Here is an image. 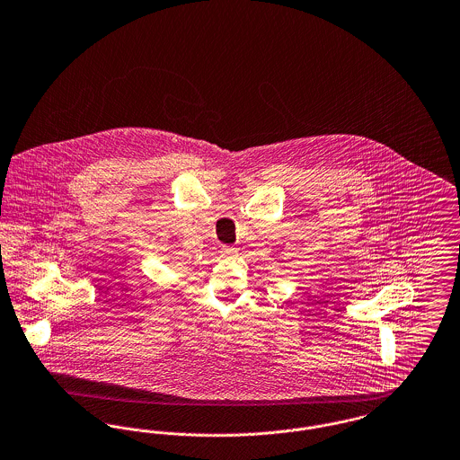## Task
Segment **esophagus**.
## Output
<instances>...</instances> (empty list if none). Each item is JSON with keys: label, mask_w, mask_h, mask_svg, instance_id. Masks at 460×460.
<instances>
[{"label": "esophagus", "mask_w": 460, "mask_h": 460, "mask_svg": "<svg viewBox=\"0 0 460 460\" xmlns=\"http://www.w3.org/2000/svg\"><path fill=\"white\" fill-rule=\"evenodd\" d=\"M220 255H222L224 259H234V257L238 255V250H236V248H231V246H226V248L220 250Z\"/></svg>", "instance_id": "34e87169"}]
</instances>
